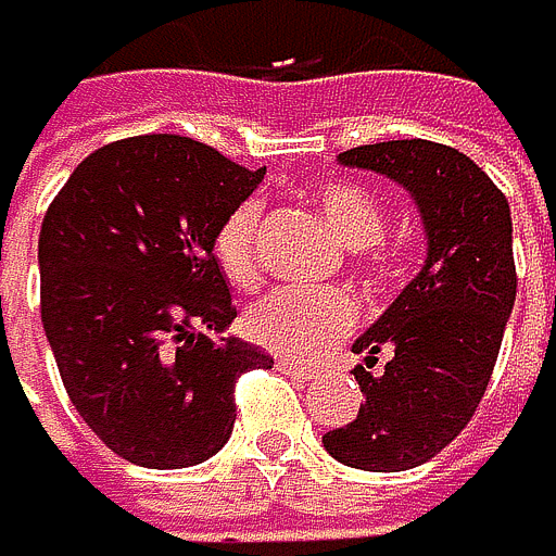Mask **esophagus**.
<instances>
[{
    "label": "esophagus",
    "instance_id": "esophagus-1",
    "mask_svg": "<svg viewBox=\"0 0 556 556\" xmlns=\"http://www.w3.org/2000/svg\"><path fill=\"white\" fill-rule=\"evenodd\" d=\"M276 370L290 374L293 380H315V377H318V370H315V366H307V363H298V359H287V356H280V359H276Z\"/></svg>",
    "mask_w": 556,
    "mask_h": 556
}]
</instances>
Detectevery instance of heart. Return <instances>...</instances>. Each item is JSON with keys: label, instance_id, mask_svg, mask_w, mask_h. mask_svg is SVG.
Here are the masks:
<instances>
[{"label": "heart", "instance_id": "1", "mask_svg": "<svg viewBox=\"0 0 556 556\" xmlns=\"http://www.w3.org/2000/svg\"><path fill=\"white\" fill-rule=\"evenodd\" d=\"M315 203L345 249L374 245L383 231L380 203L353 182H321L315 190ZM258 220H263L258 200H245L224 217L214 238L217 263L224 276L238 287H255L258 280ZM356 318L359 307L345 290H276L249 311L245 332L252 342L266 345L280 356L318 359L353 332Z\"/></svg>", "mask_w": 556, "mask_h": 556}]
</instances>
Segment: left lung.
Returning <instances> with one entry per match:
<instances>
[{"label": "left lung", "mask_w": 556, "mask_h": 556, "mask_svg": "<svg viewBox=\"0 0 556 556\" xmlns=\"http://www.w3.org/2000/svg\"><path fill=\"white\" fill-rule=\"evenodd\" d=\"M336 162L405 186L422 217L426 263L353 342L366 401L321 443L345 467L412 470L464 432L488 391L516 304L513 214L464 151L435 141L363 144ZM380 348L392 359L374 371Z\"/></svg>", "instance_id": "obj_1"}]
</instances>
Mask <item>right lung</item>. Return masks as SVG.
I'll use <instances>...</instances> for the list:
<instances>
[{
    "instance_id": "1",
    "label": "right lung",
    "mask_w": 556,
    "mask_h": 556,
    "mask_svg": "<svg viewBox=\"0 0 556 556\" xmlns=\"http://www.w3.org/2000/svg\"><path fill=\"white\" fill-rule=\"evenodd\" d=\"M263 176L179 134H144L92 151L43 214V336L75 412L130 464H203L231 440L235 380L273 366L228 336L214 255Z\"/></svg>"
}]
</instances>
